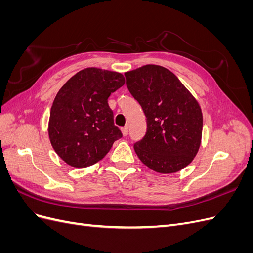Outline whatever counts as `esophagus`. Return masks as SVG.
<instances>
[{
    "label": "esophagus",
    "mask_w": 253,
    "mask_h": 253,
    "mask_svg": "<svg viewBox=\"0 0 253 253\" xmlns=\"http://www.w3.org/2000/svg\"><path fill=\"white\" fill-rule=\"evenodd\" d=\"M121 133H122V135H124V136H126V135H127V133H128L127 126H124V127H121Z\"/></svg>",
    "instance_id": "34e87169"
}]
</instances>
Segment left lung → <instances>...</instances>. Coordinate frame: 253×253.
<instances>
[{
	"label": "left lung",
	"mask_w": 253,
	"mask_h": 253,
	"mask_svg": "<svg viewBox=\"0 0 253 253\" xmlns=\"http://www.w3.org/2000/svg\"><path fill=\"white\" fill-rule=\"evenodd\" d=\"M125 76L129 93L147 118V133L134 144L137 156L157 173L180 171L192 162L201 147L200 104L166 67L148 64Z\"/></svg>",
	"instance_id": "8db88e82"
}]
</instances>
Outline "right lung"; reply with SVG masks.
Masks as SVG:
<instances>
[{
	"instance_id": "right-lung-1",
	"label": "right lung",
	"mask_w": 253,
	"mask_h": 253,
	"mask_svg": "<svg viewBox=\"0 0 253 253\" xmlns=\"http://www.w3.org/2000/svg\"><path fill=\"white\" fill-rule=\"evenodd\" d=\"M124 84L120 73L87 67L60 88L50 109L48 136L53 150L67 165H94L121 138L108 99Z\"/></svg>"
}]
</instances>
